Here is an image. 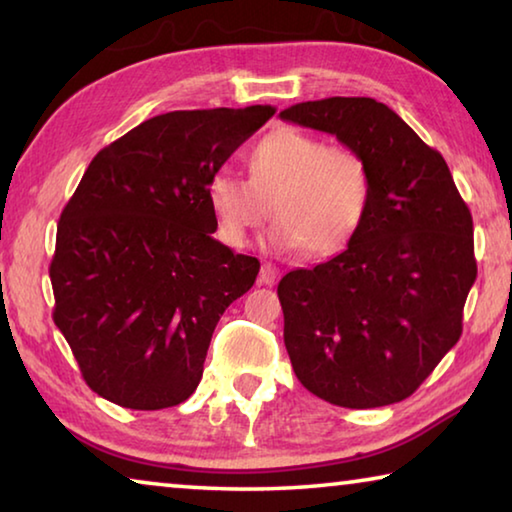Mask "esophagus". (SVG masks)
<instances>
[{
	"label": "esophagus",
	"instance_id": "obj_1",
	"mask_svg": "<svg viewBox=\"0 0 512 512\" xmlns=\"http://www.w3.org/2000/svg\"><path fill=\"white\" fill-rule=\"evenodd\" d=\"M277 280H280V268L273 266V264H262V271H259V284L273 287Z\"/></svg>",
	"mask_w": 512,
	"mask_h": 512
}]
</instances>
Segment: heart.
<instances>
[{
    "instance_id": "1",
    "label": "heart",
    "mask_w": 512,
    "mask_h": 512,
    "mask_svg": "<svg viewBox=\"0 0 512 512\" xmlns=\"http://www.w3.org/2000/svg\"><path fill=\"white\" fill-rule=\"evenodd\" d=\"M250 178L219 171L207 183L216 232L230 246H244L268 216V244L280 250L305 246L327 257L348 248L368 219L372 171L361 151L327 144L323 137L275 128L250 146Z\"/></svg>"
}]
</instances>
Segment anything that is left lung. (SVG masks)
I'll use <instances>...</instances> for the list:
<instances>
[{
  "label": "left lung",
  "instance_id": "obj_1",
  "mask_svg": "<svg viewBox=\"0 0 512 512\" xmlns=\"http://www.w3.org/2000/svg\"><path fill=\"white\" fill-rule=\"evenodd\" d=\"M280 117L336 135L372 171L370 212L352 244L277 284L293 372L345 409L402 402L461 339L476 280L470 207L443 155L384 103L329 97Z\"/></svg>",
  "mask_w": 512,
  "mask_h": 512
}]
</instances>
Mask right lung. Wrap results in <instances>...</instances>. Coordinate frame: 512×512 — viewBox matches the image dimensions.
Returning <instances> with one entry per match:
<instances>
[{"instance_id":"add662e5","label":"right lung","mask_w":512,"mask_h":512,"mask_svg":"<svg viewBox=\"0 0 512 512\" xmlns=\"http://www.w3.org/2000/svg\"><path fill=\"white\" fill-rule=\"evenodd\" d=\"M273 106L176 110L101 149L58 221L54 323L94 393L126 409L185 402L257 257L212 237L207 183Z\"/></svg>"}]
</instances>
